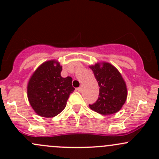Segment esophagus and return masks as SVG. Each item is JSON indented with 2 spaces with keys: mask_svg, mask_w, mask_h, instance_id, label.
Instances as JSON below:
<instances>
[{
  "mask_svg": "<svg viewBox=\"0 0 159 159\" xmlns=\"http://www.w3.org/2000/svg\"><path fill=\"white\" fill-rule=\"evenodd\" d=\"M77 90H78V91H79V92H81V91H82V87H79V88H78V89H77Z\"/></svg>",
  "mask_w": 159,
  "mask_h": 159,
  "instance_id": "esophagus-1",
  "label": "esophagus"
}]
</instances>
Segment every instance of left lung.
<instances>
[{"label": "left lung", "mask_w": 159, "mask_h": 159, "mask_svg": "<svg viewBox=\"0 0 159 159\" xmlns=\"http://www.w3.org/2000/svg\"><path fill=\"white\" fill-rule=\"evenodd\" d=\"M89 68L98 83L99 97L90 108L103 115H109L121 110L128 96L125 81L121 73L108 62L96 63Z\"/></svg>", "instance_id": "obj_1"}]
</instances>
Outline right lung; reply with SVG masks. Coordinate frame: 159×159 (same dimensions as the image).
<instances>
[{
	"instance_id": "1",
	"label": "right lung",
	"mask_w": 159,
	"mask_h": 159,
	"mask_svg": "<svg viewBox=\"0 0 159 159\" xmlns=\"http://www.w3.org/2000/svg\"><path fill=\"white\" fill-rule=\"evenodd\" d=\"M62 66L56 60L41 64L28 81L27 91L30 106L38 115L53 118L66 107L70 93L74 91L72 78H62Z\"/></svg>"
}]
</instances>
